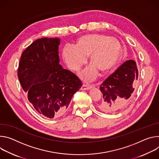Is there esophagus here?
Instances as JSON below:
<instances>
[{
  "label": "esophagus",
  "instance_id": "1",
  "mask_svg": "<svg viewBox=\"0 0 159 159\" xmlns=\"http://www.w3.org/2000/svg\"><path fill=\"white\" fill-rule=\"evenodd\" d=\"M92 88V85H87V84H83L81 87V90H89Z\"/></svg>",
  "mask_w": 159,
  "mask_h": 159
}]
</instances>
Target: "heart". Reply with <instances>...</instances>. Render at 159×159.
I'll use <instances>...</instances> for the list:
<instances>
[{"label": "heart", "instance_id": "obj_1", "mask_svg": "<svg viewBox=\"0 0 159 159\" xmlns=\"http://www.w3.org/2000/svg\"><path fill=\"white\" fill-rule=\"evenodd\" d=\"M122 50L119 42L104 34H92L81 37L75 45H66L62 55L67 66L77 71L86 62L87 57L92 62L80 73L84 81L94 80L98 73L107 72L117 63Z\"/></svg>", "mask_w": 159, "mask_h": 159}]
</instances>
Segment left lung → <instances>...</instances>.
<instances>
[{
	"label": "left lung",
	"instance_id": "8db88e82",
	"mask_svg": "<svg viewBox=\"0 0 159 159\" xmlns=\"http://www.w3.org/2000/svg\"><path fill=\"white\" fill-rule=\"evenodd\" d=\"M138 70L135 61L129 60L100 84L103 99L99 108L105 112H118L130 102L134 90Z\"/></svg>",
	"mask_w": 159,
	"mask_h": 159
}]
</instances>
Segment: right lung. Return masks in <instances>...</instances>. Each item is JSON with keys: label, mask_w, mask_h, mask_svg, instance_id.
<instances>
[{"label": "right lung", "mask_w": 159, "mask_h": 159, "mask_svg": "<svg viewBox=\"0 0 159 159\" xmlns=\"http://www.w3.org/2000/svg\"><path fill=\"white\" fill-rule=\"evenodd\" d=\"M59 38L37 39L22 53L17 76L36 111L52 119L62 116L81 81L59 64Z\"/></svg>", "instance_id": "right-lung-1"}]
</instances>
